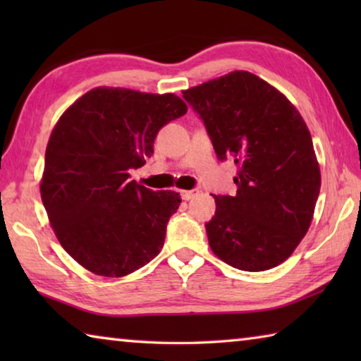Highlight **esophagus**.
<instances>
[{
    "label": "esophagus",
    "instance_id": "obj_1",
    "mask_svg": "<svg viewBox=\"0 0 361 361\" xmlns=\"http://www.w3.org/2000/svg\"><path fill=\"white\" fill-rule=\"evenodd\" d=\"M197 194H199L197 189H183V191H180V195H181L183 200L192 199L194 195H197Z\"/></svg>",
    "mask_w": 361,
    "mask_h": 361
}]
</instances>
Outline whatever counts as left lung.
<instances>
[{
    "label": "left lung",
    "instance_id": "8db88e82",
    "mask_svg": "<svg viewBox=\"0 0 361 361\" xmlns=\"http://www.w3.org/2000/svg\"><path fill=\"white\" fill-rule=\"evenodd\" d=\"M216 156L237 166L235 195H215L205 224L212 252L240 271H267L307 234L322 175L312 137L296 106L250 71H231L183 90Z\"/></svg>",
    "mask_w": 361,
    "mask_h": 361
}]
</instances>
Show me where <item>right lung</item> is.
<instances>
[{"label": "right lung", "mask_w": 361, "mask_h": 361, "mask_svg": "<svg viewBox=\"0 0 361 361\" xmlns=\"http://www.w3.org/2000/svg\"><path fill=\"white\" fill-rule=\"evenodd\" d=\"M188 111L175 94L95 87L65 109L46 148L41 199L57 240L84 269L124 277L159 255L180 194L129 180L161 127Z\"/></svg>", "instance_id": "right-lung-1"}]
</instances>
